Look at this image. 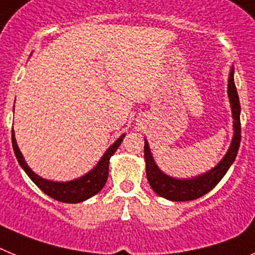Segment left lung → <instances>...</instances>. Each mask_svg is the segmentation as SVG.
<instances>
[{
    "mask_svg": "<svg viewBox=\"0 0 255 255\" xmlns=\"http://www.w3.org/2000/svg\"><path fill=\"white\" fill-rule=\"evenodd\" d=\"M229 98L231 103V111H233L234 118V138L228 153L225 155L224 159L213 167L208 173L199 175L193 179H179L167 176L160 170L157 165L155 164L151 155L150 147L147 141L144 139V160H146V175L150 183L151 188L155 193L160 197L175 202L193 201L205 196L211 189L216 187L217 183L224 178L229 167L235 160L238 151H239L240 139H242V126H240V102L238 91H236L235 82H234V68H231L230 77H229Z\"/></svg>",
    "mask_w": 255,
    "mask_h": 255,
    "instance_id": "1",
    "label": "left lung"
}]
</instances>
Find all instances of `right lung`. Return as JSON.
<instances>
[{
	"mask_svg": "<svg viewBox=\"0 0 255 255\" xmlns=\"http://www.w3.org/2000/svg\"><path fill=\"white\" fill-rule=\"evenodd\" d=\"M123 136L119 137L111 147L108 148L107 152L102 157L99 164L94 167L93 170L86 175L81 176V178L72 180V182H65V183H57V182H50V180H45V179L40 178L36 175L30 167L27 166L25 162L24 157H22L21 152H20L17 143H16L15 136H13L12 130V147L15 151L16 159L19 161L20 166L25 170V173L29 175V178L38 185L40 189L44 192L47 196L50 198L56 199L59 202H66V203H79V202L86 201L90 197L95 196L96 193H99L103 187L107 183L108 173H109V159L119 147V144L122 143Z\"/></svg>",
	"mask_w": 255,
	"mask_h": 255,
	"instance_id": "right-lung-1",
	"label": "right lung"
}]
</instances>
